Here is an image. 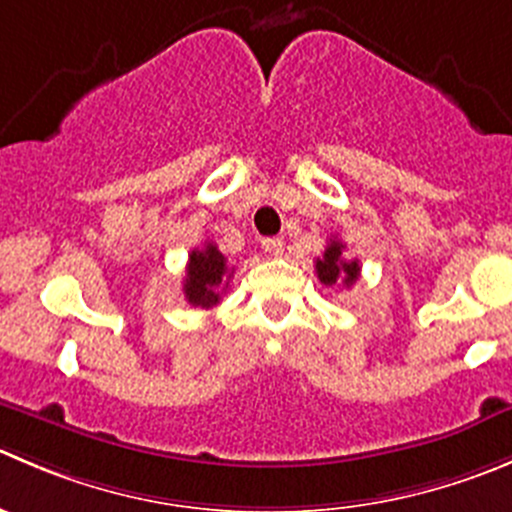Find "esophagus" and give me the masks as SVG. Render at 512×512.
<instances>
[{
    "label": "esophagus",
    "mask_w": 512,
    "mask_h": 512,
    "mask_svg": "<svg viewBox=\"0 0 512 512\" xmlns=\"http://www.w3.org/2000/svg\"><path fill=\"white\" fill-rule=\"evenodd\" d=\"M261 246H264V251L271 253V256H281V253H284V241H281V238H264Z\"/></svg>",
    "instance_id": "1"
}]
</instances>
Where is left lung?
I'll use <instances>...</instances> for the list:
<instances>
[{
	"label": "left lung",
	"mask_w": 512,
	"mask_h": 512,
	"mask_svg": "<svg viewBox=\"0 0 512 512\" xmlns=\"http://www.w3.org/2000/svg\"><path fill=\"white\" fill-rule=\"evenodd\" d=\"M344 243L337 238H329V246H326L324 256L316 259V276L324 286H352L359 279V261H347L342 256Z\"/></svg>",
	"instance_id": "8db88e82"
}]
</instances>
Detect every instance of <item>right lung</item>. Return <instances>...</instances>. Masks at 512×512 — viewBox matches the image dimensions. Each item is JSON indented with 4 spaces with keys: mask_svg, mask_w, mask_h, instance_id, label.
<instances>
[{
    "mask_svg": "<svg viewBox=\"0 0 512 512\" xmlns=\"http://www.w3.org/2000/svg\"><path fill=\"white\" fill-rule=\"evenodd\" d=\"M233 271L226 266V256L218 251L216 243H206L203 248H193L188 256L183 294L186 301L201 309H211L221 301L223 289H228V279Z\"/></svg>",
    "mask_w": 512,
    "mask_h": 512,
    "instance_id": "add662e5",
    "label": "right lung"
}]
</instances>
